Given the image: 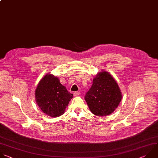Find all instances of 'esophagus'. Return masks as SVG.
Returning a JSON list of instances; mask_svg holds the SVG:
<instances>
[{
  "label": "esophagus",
  "mask_w": 158,
  "mask_h": 158,
  "mask_svg": "<svg viewBox=\"0 0 158 158\" xmlns=\"http://www.w3.org/2000/svg\"><path fill=\"white\" fill-rule=\"evenodd\" d=\"M80 91H75V92L73 93V95H74L75 97L78 96V95H80Z\"/></svg>",
  "instance_id": "34e87169"
}]
</instances>
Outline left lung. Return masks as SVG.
<instances>
[{"label": "left lung", "mask_w": 158, "mask_h": 158, "mask_svg": "<svg viewBox=\"0 0 158 158\" xmlns=\"http://www.w3.org/2000/svg\"><path fill=\"white\" fill-rule=\"evenodd\" d=\"M121 98L117 83L105 71L99 72L85 96L91 112L98 116L110 114L118 107Z\"/></svg>", "instance_id": "obj_1"}]
</instances>
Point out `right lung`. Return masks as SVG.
<instances>
[{
    "mask_svg": "<svg viewBox=\"0 0 158 158\" xmlns=\"http://www.w3.org/2000/svg\"><path fill=\"white\" fill-rule=\"evenodd\" d=\"M36 102L41 110L51 117H58L64 113L73 94L62 85L58 78L47 74L39 82L35 90Z\"/></svg>",
    "mask_w": 158,
    "mask_h": 158,
    "instance_id": "1",
    "label": "right lung"
}]
</instances>
